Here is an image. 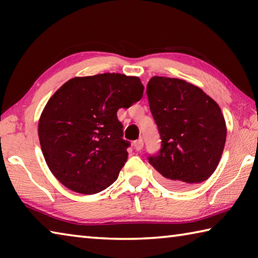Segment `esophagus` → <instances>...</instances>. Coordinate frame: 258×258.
I'll return each instance as SVG.
<instances>
[{
    "label": "esophagus",
    "instance_id": "obj_1",
    "mask_svg": "<svg viewBox=\"0 0 258 258\" xmlns=\"http://www.w3.org/2000/svg\"><path fill=\"white\" fill-rule=\"evenodd\" d=\"M142 148H143V140L142 139L137 140V141L134 142V149L137 151H140L142 150Z\"/></svg>",
    "mask_w": 258,
    "mask_h": 258
}]
</instances>
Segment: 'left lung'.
Returning <instances> with one entry per match:
<instances>
[{"instance_id":"left-lung-1","label":"left lung","mask_w":258,"mask_h":258,"mask_svg":"<svg viewBox=\"0 0 258 258\" xmlns=\"http://www.w3.org/2000/svg\"><path fill=\"white\" fill-rule=\"evenodd\" d=\"M147 95L161 139L160 150L148 156L149 164L178 189L206 181L225 145L221 108L198 86L178 78L152 77Z\"/></svg>"}]
</instances>
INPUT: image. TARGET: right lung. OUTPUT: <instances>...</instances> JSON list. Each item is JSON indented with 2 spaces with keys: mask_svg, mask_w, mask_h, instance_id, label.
I'll use <instances>...</instances> for the list:
<instances>
[{
  "mask_svg": "<svg viewBox=\"0 0 258 258\" xmlns=\"http://www.w3.org/2000/svg\"><path fill=\"white\" fill-rule=\"evenodd\" d=\"M143 89L139 77L106 73L72 78L52 95L38 121V138L60 183L93 195L117 180L130 147L117 111L138 102Z\"/></svg>",
  "mask_w": 258,
  "mask_h": 258,
  "instance_id": "add662e5",
  "label": "right lung"
}]
</instances>
